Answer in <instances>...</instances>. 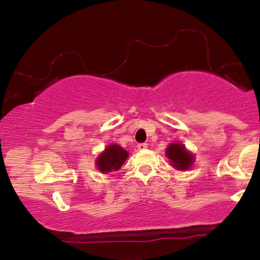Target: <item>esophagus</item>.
<instances>
[{"mask_svg":"<svg viewBox=\"0 0 260 260\" xmlns=\"http://www.w3.org/2000/svg\"><path fill=\"white\" fill-rule=\"evenodd\" d=\"M137 148H138V150H145V149L148 148V144L147 143H139V144L137 145Z\"/></svg>","mask_w":260,"mask_h":260,"instance_id":"34e87169","label":"esophagus"}]
</instances>
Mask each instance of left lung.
Masks as SVG:
<instances>
[{
	"mask_svg": "<svg viewBox=\"0 0 260 260\" xmlns=\"http://www.w3.org/2000/svg\"><path fill=\"white\" fill-rule=\"evenodd\" d=\"M166 156L170 159V162L176 170H184L190 169L194 161V155L187 150L186 147L180 143H172L166 149Z\"/></svg>",
	"mask_w": 260,
	"mask_h": 260,
	"instance_id": "1",
	"label": "left lung"
}]
</instances>
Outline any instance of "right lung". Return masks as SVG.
<instances>
[{"label": "right lung", "instance_id": "right-lung-1", "mask_svg": "<svg viewBox=\"0 0 260 260\" xmlns=\"http://www.w3.org/2000/svg\"><path fill=\"white\" fill-rule=\"evenodd\" d=\"M128 153L117 144H111L106 147L96 159V168L103 174L111 171H117L127 160Z\"/></svg>", "mask_w": 260, "mask_h": 260}]
</instances>
